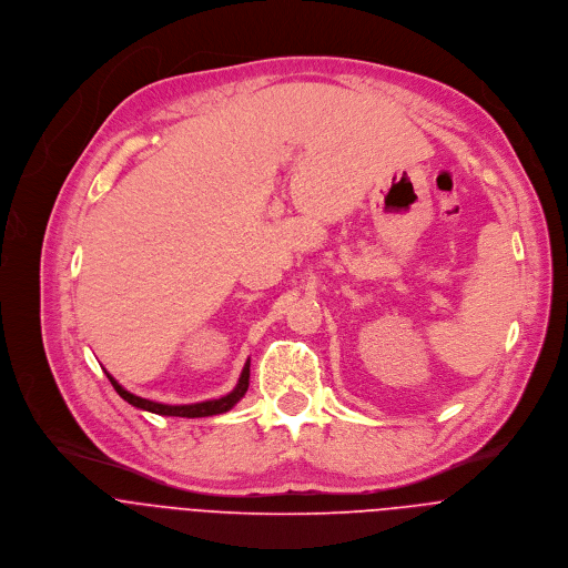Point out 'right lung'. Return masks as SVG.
I'll return each instance as SVG.
<instances>
[{"mask_svg":"<svg viewBox=\"0 0 568 568\" xmlns=\"http://www.w3.org/2000/svg\"><path fill=\"white\" fill-rule=\"evenodd\" d=\"M109 383L113 385V389L119 392V396L123 400H128L130 405L139 407V409H145V412H152V414H161V416H183V418H201V416H214V414H223L233 409L242 398L244 394L248 392V378H251V361L244 365V372L240 376V383L237 387L225 394L221 398H212V400H203V403H192V405H163V403H156V400H148V398H141L132 392H128L123 385H119L116 381H113L109 374H106Z\"/></svg>","mask_w":568,"mask_h":568,"instance_id":"obj_1","label":"right lung"}]
</instances>
